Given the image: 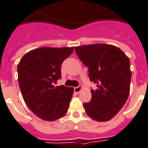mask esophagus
I'll return each mask as SVG.
<instances>
[{
  "instance_id": "esophagus-1",
  "label": "esophagus",
  "mask_w": 148,
  "mask_h": 148,
  "mask_svg": "<svg viewBox=\"0 0 148 148\" xmlns=\"http://www.w3.org/2000/svg\"><path fill=\"white\" fill-rule=\"evenodd\" d=\"M81 90H82V86H78V87L74 88V92L76 93H79Z\"/></svg>"
}]
</instances>
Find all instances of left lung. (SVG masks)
Instances as JSON below:
<instances>
[{
  "mask_svg": "<svg viewBox=\"0 0 148 148\" xmlns=\"http://www.w3.org/2000/svg\"><path fill=\"white\" fill-rule=\"evenodd\" d=\"M75 50L83 64L88 67L90 80L97 87L91 90V101L84 103L86 113L96 121L110 120L129 96V58L119 48L106 44L78 46Z\"/></svg>",
  "mask_w": 148,
  "mask_h": 148,
  "instance_id": "obj_1",
  "label": "left lung"
}]
</instances>
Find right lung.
<instances>
[{
  "label": "right lung",
  "instance_id": "1",
  "mask_svg": "<svg viewBox=\"0 0 148 148\" xmlns=\"http://www.w3.org/2000/svg\"><path fill=\"white\" fill-rule=\"evenodd\" d=\"M73 47H42L27 52L17 65L18 82L23 99L40 119L54 121L65 115L73 88L54 86L60 79V66Z\"/></svg>",
  "mask_w": 148,
  "mask_h": 148
}]
</instances>
